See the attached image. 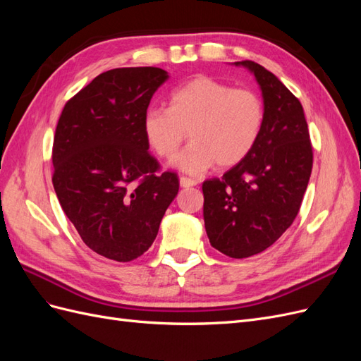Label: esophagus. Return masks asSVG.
Wrapping results in <instances>:
<instances>
[{
    "label": "esophagus",
    "instance_id": "1",
    "mask_svg": "<svg viewBox=\"0 0 361 361\" xmlns=\"http://www.w3.org/2000/svg\"><path fill=\"white\" fill-rule=\"evenodd\" d=\"M179 182H180L182 188H191V187H195V185H197V180L192 179V178H187V176H182L179 179Z\"/></svg>",
    "mask_w": 361,
    "mask_h": 361
}]
</instances>
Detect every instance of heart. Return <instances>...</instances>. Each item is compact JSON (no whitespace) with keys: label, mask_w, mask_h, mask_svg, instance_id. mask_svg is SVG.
<instances>
[{"label":"heart","mask_w":361,"mask_h":361,"mask_svg":"<svg viewBox=\"0 0 361 361\" xmlns=\"http://www.w3.org/2000/svg\"><path fill=\"white\" fill-rule=\"evenodd\" d=\"M265 123V106L251 89L231 85L207 76L185 82L169 94V108H147L141 130L147 146L161 158L171 157L188 129L190 145L170 166L190 174L244 161L255 149Z\"/></svg>","instance_id":"1"}]
</instances>
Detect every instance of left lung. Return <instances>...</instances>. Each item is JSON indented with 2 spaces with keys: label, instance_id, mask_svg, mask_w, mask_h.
<instances>
[{
  "label": "left lung",
  "instance_id": "1",
  "mask_svg": "<svg viewBox=\"0 0 361 361\" xmlns=\"http://www.w3.org/2000/svg\"><path fill=\"white\" fill-rule=\"evenodd\" d=\"M255 75L265 123L251 154L203 182V218L209 243L223 255L244 259L260 253L286 232L298 215L313 166L301 102L274 73L255 61H235Z\"/></svg>",
  "mask_w": 361,
  "mask_h": 361
}]
</instances>
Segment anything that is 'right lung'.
Wrapping results in <instances>:
<instances>
[{
  "instance_id": "obj_1",
  "label": "right lung",
  "mask_w": 361,
  "mask_h": 361,
  "mask_svg": "<svg viewBox=\"0 0 361 361\" xmlns=\"http://www.w3.org/2000/svg\"><path fill=\"white\" fill-rule=\"evenodd\" d=\"M169 80L159 68H120L64 105L52 147V185L64 214L94 253L130 262L154 244L179 191L176 173H158L141 117Z\"/></svg>"
}]
</instances>
